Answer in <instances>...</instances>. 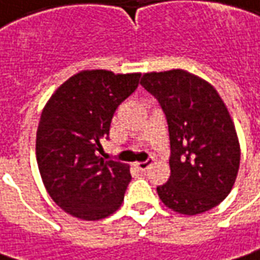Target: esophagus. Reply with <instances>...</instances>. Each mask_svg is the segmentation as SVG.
<instances>
[{
  "label": "esophagus",
  "instance_id": "34e87169",
  "mask_svg": "<svg viewBox=\"0 0 260 260\" xmlns=\"http://www.w3.org/2000/svg\"><path fill=\"white\" fill-rule=\"evenodd\" d=\"M151 165H152V159H148L145 160V162H137V164H135V167H137L139 171H146Z\"/></svg>",
  "mask_w": 260,
  "mask_h": 260
}]
</instances>
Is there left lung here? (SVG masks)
<instances>
[{
    "mask_svg": "<svg viewBox=\"0 0 260 260\" xmlns=\"http://www.w3.org/2000/svg\"><path fill=\"white\" fill-rule=\"evenodd\" d=\"M141 84L159 101L171 141V176L156 188L182 215L219 205L236 181L241 146L226 105L213 86L183 70L144 74Z\"/></svg>",
    "mask_w": 260,
    "mask_h": 260,
    "instance_id": "1",
    "label": "left lung"
}]
</instances>
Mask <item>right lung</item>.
<instances>
[{
    "label": "right lung",
    "mask_w": 260,
    "mask_h": 260,
    "mask_svg": "<svg viewBox=\"0 0 260 260\" xmlns=\"http://www.w3.org/2000/svg\"><path fill=\"white\" fill-rule=\"evenodd\" d=\"M141 74L81 71L67 79L44 107L37 129V162L45 189L62 211L100 220L121 206L129 165L104 160L118 105L137 89Z\"/></svg>",
    "instance_id": "1"
}]
</instances>
